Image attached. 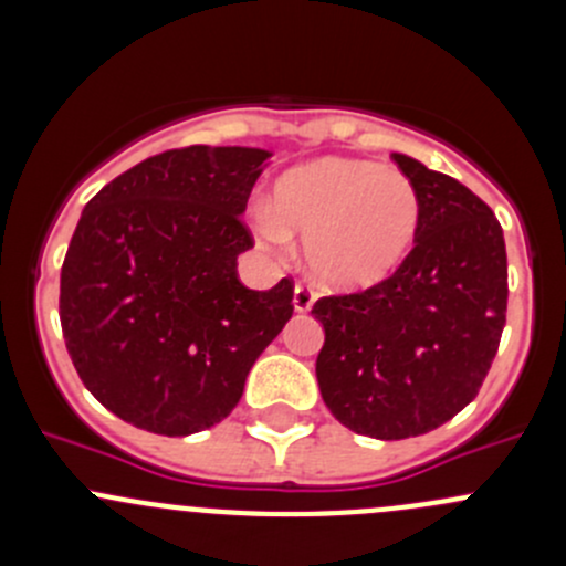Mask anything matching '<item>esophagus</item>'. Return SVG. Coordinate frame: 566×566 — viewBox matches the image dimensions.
<instances>
[{"label":"esophagus","mask_w":566,"mask_h":566,"mask_svg":"<svg viewBox=\"0 0 566 566\" xmlns=\"http://www.w3.org/2000/svg\"><path fill=\"white\" fill-rule=\"evenodd\" d=\"M315 287H312V284H304V282H298L295 284V290H293V306H295V312H310L312 310V304H315Z\"/></svg>","instance_id":"34e87169"}]
</instances>
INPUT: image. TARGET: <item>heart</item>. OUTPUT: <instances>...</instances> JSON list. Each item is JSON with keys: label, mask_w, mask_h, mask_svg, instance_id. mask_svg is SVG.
<instances>
[{"label": "heart", "mask_w": 566, "mask_h": 566, "mask_svg": "<svg viewBox=\"0 0 566 566\" xmlns=\"http://www.w3.org/2000/svg\"><path fill=\"white\" fill-rule=\"evenodd\" d=\"M271 210L256 213L262 241L304 238L306 265L334 287H369L391 276L416 243L419 191L399 169L323 158L290 169L273 186Z\"/></svg>", "instance_id": "heart-1"}]
</instances>
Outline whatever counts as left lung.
I'll return each mask as SVG.
<instances>
[{"instance_id": "left-lung-1", "label": "left lung", "mask_w": 566, "mask_h": 566, "mask_svg": "<svg viewBox=\"0 0 566 566\" xmlns=\"http://www.w3.org/2000/svg\"><path fill=\"white\" fill-rule=\"evenodd\" d=\"M391 158L419 191L413 249L384 282L312 306L325 328L315 367L323 402L347 430L380 441L424 436L476 397L510 295L493 210L454 177Z\"/></svg>"}]
</instances>
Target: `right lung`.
Masks as SVG:
<instances>
[{
	"instance_id": "right-lung-1",
	"label": "right lung",
	"mask_w": 566,
	"mask_h": 566,
	"mask_svg": "<svg viewBox=\"0 0 566 566\" xmlns=\"http://www.w3.org/2000/svg\"><path fill=\"white\" fill-rule=\"evenodd\" d=\"M256 147L191 145L114 177L84 208L60 273L65 347L128 424L191 436L232 413L249 369L293 317V279H238Z\"/></svg>"
}]
</instances>
